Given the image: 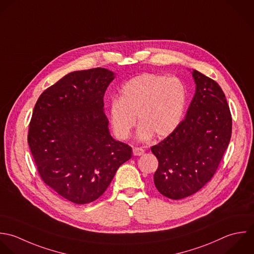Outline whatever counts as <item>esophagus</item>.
Instances as JSON below:
<instances>
[{"instance_id":"esophagus-1","label":"esophagus","mask_w":254,"mask_h":254,"mask_svg":"<svg viewBox=\"0 0 254 254\" xmlns=\"http://www.w3.org/2000/svg\"><path fill=\"white\" fill-rule=\"evenodd\" d=\"M132 153L134 156H140L144 153V149L140 148V147H133L132 148Z\"/></svg>"}]
</instances>
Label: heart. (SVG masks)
Segmentation results:
<instances>
[{
  "label": "heart",
  "instance_id": "obj_1",
  "mask_svg": "<svg viewBox=\"0 0 254 254\" xmlns=\"http://www.w3.org/2000/svg\"><path fill=\"white\" fill-rule=\"evenodd\" d=\"M186 100V89L175 77L150 73L135 76L123 85L120 98L109 107L114 132L120 139L128 138L137 117L138 140L146 141L154 134L166 137L181 123Z\"/></svg>",
  "mask_w": 254,
  "mask_h": 254
}]
</instances>
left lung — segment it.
<instances>
[{"instance_id": "left-lung-1", "label": "left lung", "mask_w": 254, "mask_h": 254, "mask_svg": "<svg viewBox=\"0 0 254 254\" xmlns=\"http://www.w3.org/2000/svg\"><path fill=\"white\" fill-rule=\"evenodd\" d=\"M191 73L196 91L185 119L151 147L158 159L155 187L173 200L191 196L211 181L232 136V116L222 88L197 70Z\"/></svg>"}]
</instances>
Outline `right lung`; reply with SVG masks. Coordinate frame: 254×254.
Masks as SVG:
<instances>
[{"label":"right lung","instance_id":"add662e5","mask_svg":"<svg viewBox=\"0 0 254 254\" xmlns=\"http://www.w3.org/2000/svg\"><path fill=\"white\" fill-rule=\"evenodd\" d=\"M116 74L74 71L38 98L27 142L40 177L64 199L88 204L104 194L131 147L110 133L104 95Z\"/></svg>","mask_w":254,"mask_h":254}]
</instances>
